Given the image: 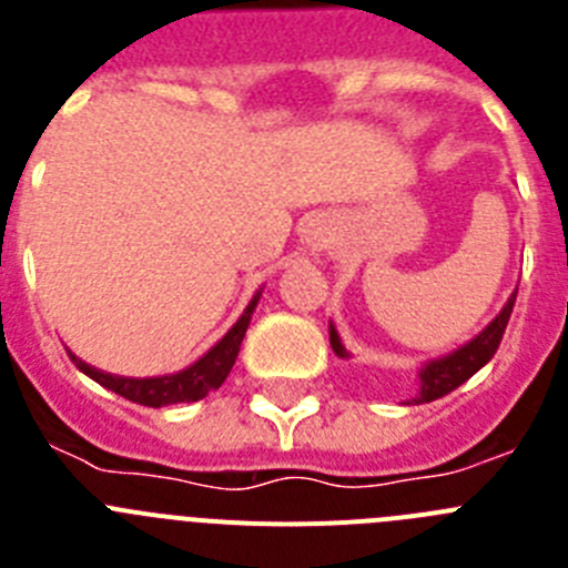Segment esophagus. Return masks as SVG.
Listing matches in <instances>:
<instances>
[{
    "mask_svg": "<svg viewBox=\"0 0 568 568\" xmlns=\"http://www.w3.org/2000/svg\"><path fill=\"white\" fill-rule=\"evenodd\" d=\"M304 241H307L310 253H324L333 244V227H329V222H315L307 230V239Z\"/></svg>",
    "mask_w": 568,
    "mask_h": 568,
    "instance_id": "obj_1",
    "label": "esophagus"
}]
</instances>
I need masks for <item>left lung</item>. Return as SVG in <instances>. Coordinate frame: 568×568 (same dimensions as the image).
Listing matches in <instances>:
<instances>
[{
    "label": "left lung",
    "mask_w": 568,
    "mask_h": 568,
    "mask_svg": "<svg viewBox=\"0 0 568 568\" xmlns=\"http://www.w3.org/2000/svg\"><path fill=\"white\" fill-rule=\"evenodd\" d=\"M515 295L518 293L509 295V301L504 304V310H500V313L495 315V318H491L489 324H486V327L475 335V338L466 341L464 346L453 349L449 355H440V358H433V361H426V364H420L418 393L413 395V400H406V404H429V400L444 398V395H449L453 389H458L460 384H466L471 375L478 373L480 366L489 364L491 355L498 353L500 338H504V329H506V324H509L511 307H515ZM329 346H333V353L338 355V358H344V361L353 358V355H349V349L344 346V341H341V335H338V329H335L333 321H329Z\"/></svg>",
    "instance_id": "left-lung-1"
}]
</instances>
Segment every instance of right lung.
I'll use <instances>...</instances> for the list:
<instances>
[{"mask_svg":"<svg viewBox=\"0 0 568 568\" xmlns=\"http://www.w3.org/2000/svg\"><path fill=\"white\" fill-rule=\"evenodd\" d=\"M258 298L261 290L253 295V301H250L247 310L241 313V318L227 329V335H224L215 346H210L202 358L193 361L187 369H179V373L153 375V378H124V375H110L104 373V369L90 366L88 361H82L79 355L70 353V349L68 355L88 378L102 384L110 393L133 400V404L153 406V409L173 404H193V400L207 398V395L213 393V389H219V386L224 384V378L230 375L235 358H239L241 341H244V333H247L250 327V318H253V310L258 307Z\"/></svg>","mask_w":568,"mask_h":568,"instance_id":"1","label":"right lung"}]
</instances>
